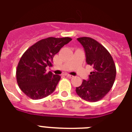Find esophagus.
Instances as JSON below:
<instances>
[{
    "label": "esophagus",
    "mask_w": 132,
    "mask_h": 132,
    "mask_svg": "<svg viewBox=\"0 0 132 132\" xmlns=\"http://www.w3.org/2000/svg\"><path fill=\"white\" fill-rule=\"evenodd\" d=\"M65 76H67V77H68V78H72L73 77V76L72 75H70V74H68V73H66L65 74Z\"/></svg>",
    "instance_id": "obj_1"
}]
</instances>
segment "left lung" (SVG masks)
I'll list each match as a JSON object with an SVG mask.
<instances>
[{"label": "left lung", "mask_w": 132, "mask_h": 132, "mask_svg": "<svg viewBox=\"0 0 132 132\" xmlns=\"http://www.w3.org/2000/svg\"><path fill=\"white\" fill-rule=\"evenodd\" d=\"M83 46L86 61L93 68L89 78L84 79L76 88L79 97L88 101L96 102L103 98L113 86L116 77L115 63L109 51L96 40L89 37L77 38Z\"/></svg>", "instance_id": "1"}]
</instances>
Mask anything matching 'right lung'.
<instances>
[{"instance_id": "right-lung-1", "label": "right lung", "mask_w": 132, "mask_h": 132, "mask_svg": "<svg viewBox=\"0 0 132 132\" xmlns=\"http://www.w3.org/2000/svg\"><path fill=\"white\" fill-rule=\"evenodd\" d=\"M72 39L69 37L42 39L29 48L19 60L16 70L17 84L21 91L33 100L50 95L56 88L61 76L47 72L53 66V57Z\"/></svg>"}]
</instances>
